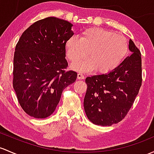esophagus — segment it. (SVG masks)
<instances>
[{
    "label": "esophagus",
    "instance_id": "1",
    "mask_svg": "<svg viewBox=\"0 0 154 154\" xmlns=\"http://www.w3.org/2000/svg\"><path fill=\"white\" fill-rule=\"evenodd\" d=\"M77 79L78 80H82V79H84V75L81 73H79V74H77Z\"/></svg>",
    "mask_w": 154,
    "mask_h": 154
}]
</instances>
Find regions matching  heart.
I'll return each mask as SVG.
<instances>
[{
  "mask_svg": "<svg viewBox=\"0 0 154 154\" xmlns=\"http://www.w3.org/2000/svg\"><path fill=\"white\" fill-rule=\"evenodd\" d=\"M68 59L79 63L88 56L90 59L72 66L74 70L87 72L96 69L106 74L116 69L128 51V43L125 37L101 28H89L82 32L80 38L72 37L66 42Z\"/></svg>",
  "mask_w": 154,
  "mask_h": 154,
  "instance_id": "heart-1",
  "label": "heart"
}]
</instances>
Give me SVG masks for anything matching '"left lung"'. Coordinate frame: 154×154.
<instances>
[{
	"mask_svg": "<svg viewBox=\"0 0 154 154\" xmlns=\"http://www.w3.org/2000/svg\"><path fill=\"white\" fill-rule=\"evenodd\" d=\"M132 54L108 74L85 79L87 91L84 109L94 124L110 126L125 117L142 85V57L140 49L129 40Z\"/></svg>",
	"mask_w": 154,
	"mask_h": 154,
	"instance_id": "1",
	"label": "left lung"
}]
</instances>
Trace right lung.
I'll use <instances>...</instances> for the list:
<instances>
[{"instance_id": "1", "label": "right lung", "mask_w": 154, "mask_h": 154, "mask_svg": "<svg viewBox=\"0 0 154 154\" xmlns=\"http://www.w3.org/2000/svg\"><path fill=\"white\" fill-rule=\"evenodd\" d=\"M72 26L54 17L42 19L24 31L16 45L13 88L23 110L32 117L51 115L63 90L77 79V72L65 70V45L74 35Z\"/></svg>"}]
</instances>
